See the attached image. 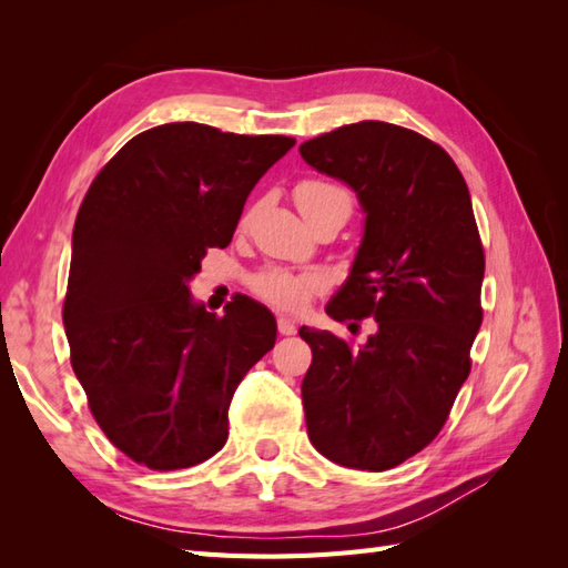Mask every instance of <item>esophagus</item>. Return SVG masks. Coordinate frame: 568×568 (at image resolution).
<instances>
[{"mask_svg": "<svg viewBox=\"0 0 568 568\" xmlns=\"http://www.w3.org/2000/svg\"><path fill=\"white\" fill-rule=\"evenodd\" d=\"M277 332H281L283 336H293L297 332L295 322L287 320V317H277Z\"/></svg>", "mask_w": 568, "mask_h": 568, "instance_id": "34e87169", "label": "esophagus"}]
</instances>
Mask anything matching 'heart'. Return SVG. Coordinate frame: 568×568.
<instances>
[{
    "label": "heart",
    "mask_w": 568,
    "mask_h": 568,
    "mask_svg": "<svg viewBox=\"0 0 568 568\" xmlns=\"http://www.w3.org/2000/svg\"><path fill=\"white\" fill-rule=\"evenodd\" d=\"M293 195H295L297 207L305 212V216H310L315 210L336 200L352 204V192H348L344 185H336L332 180H322V178L300 180L293 190ZM248 285L253 295L261 297L263 303H268L277 310L297 312L303 310L317 293L324 291L327 277H324L320 271H291V268H277V265H271V268H263L253 275Z\"/></svg>",
    "instance_id": "heart-1"
}]
</instances>
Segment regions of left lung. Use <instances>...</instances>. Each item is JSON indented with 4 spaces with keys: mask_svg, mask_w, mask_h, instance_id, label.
<instances>
[{
    "mask_svg": "<svg viewBox=\"0 0 568 568\" xmlns=\"http://www.w3.org/2000/svg\"><path fill=\"white\" fill-rule=\"evenodd\" d=\"M300 153L352 185L366 212L364 244L327 315L378 322L358 348L300 329L312 348L307 434L334 464L388 470L437 437L470 373L486 271L470 195L439 143L388 122L339 126Z\"/></svg>",
    "mask_w": 568,
    "mask_h": 568,
    "instance_id": "1",
    "label": "left lung"
}]
</instances>
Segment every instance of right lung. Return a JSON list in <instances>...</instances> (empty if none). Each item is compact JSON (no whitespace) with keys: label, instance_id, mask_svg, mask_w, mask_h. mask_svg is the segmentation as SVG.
Here are the masks:
<instances>
[{"label":"right lung","instance_id":"obj_1","mask_svg":"<svg viewBox=\"0 0 568 568\" xmlns=\"http://www.w3.org/2000/svg\"><path fill=\"white\" fill-rule=\"evenodd\" d=\"M295 146L197 122L124 143L84 195L63 322L88 407L119 452L151 470L222 449L241 378L275 344V320L246 295L222 317L190 300L207 248L234 236L253 185Z\"/></svg>","mask_w":568,"mask_h":568}]
</instances>
